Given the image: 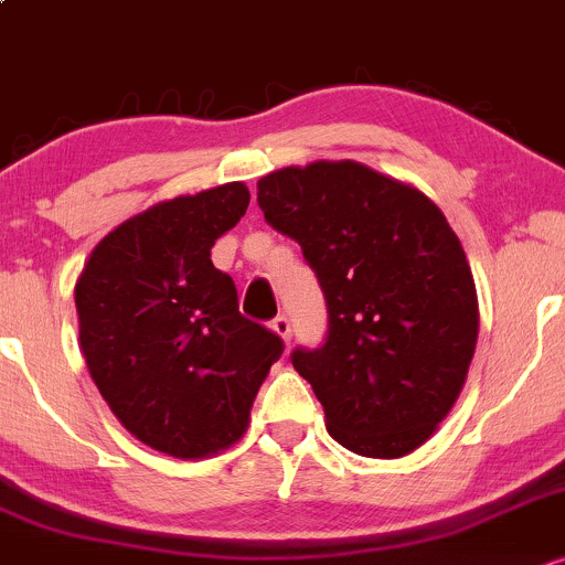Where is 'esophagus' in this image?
Listing matches in <instances>:
<instances>
[{
	"label": "esophagus",
	"instance_id": "1",
	"mask_svg": "<svg viewBox=\"0 0 565 565\" xmlns=\"http://www.w3.org/2000/svg\"><path fill=\"white\" fill-rule=\"evenodd\" d=\"M271 331L280 335L282 341H290V335H294V326H290V320L285 315H277L275 320H271Z\"/></svg>",
	"mask_w": 565,
	"mask_h": 565
}]
</instances>
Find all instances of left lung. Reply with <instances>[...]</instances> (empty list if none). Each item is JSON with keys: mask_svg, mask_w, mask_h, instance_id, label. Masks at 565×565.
<instances>
[{"mask_svg": "<svg viewBox=\"0 0 565 565\" xmlns=\"http://www.w3.org/2000/svg\"><path fill=\"white\" fill-rule=\"evenodd\" d=\"M266 224L301 245L328 309L320 347L290 363L360 456L419 448L465 386L478 296L433 200L360 162H312L258 181Z\"/></svg>", "mask_w": 565, "mask_h": 565, "instance_id": "obj_1", "label": "left lung"}]
</instances>
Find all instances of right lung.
Wrapping results in <instances>:
<instances>
[{
  "label": "right lung",
  "instance_id": "add662e5",
  "mask_svg": "<svg viewBox=\"0 0 565 565\" xmlns=\"http://www.w3.org/2000/svg\"><path fill=\"white\" fill-rule=\"evenodd\" d=\"M243 183L132 215L87 258L79 341L104 401L157 451L200 459L243 437L282 339L239 315L237 288L211 248L245 211Z\"/></svg>",
  "mask_w": 565,
  "mask_h": 565
}]
</instances>
